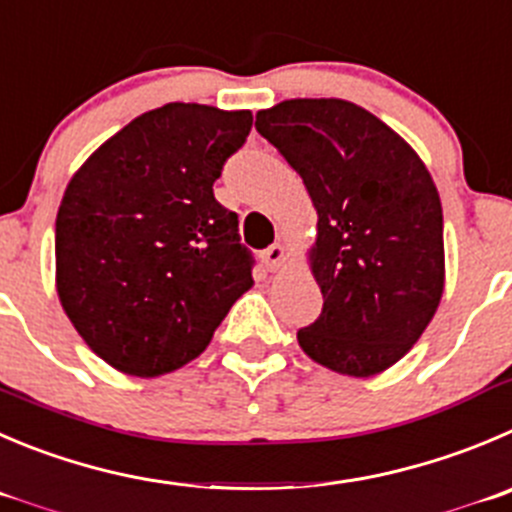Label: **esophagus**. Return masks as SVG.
<instances>
[{
    "mask_svg": "<svg viewBox=\"0 0 512 512\" xmlns=\"http://www.w3.org/2000/svg\"><path fill=\"white\" fill-rule=\"evenodd\" d=\"M284 246H281V243H274V246H269L264 251V264H266V269L269 271H279V266H281V261H284Z\"/></svg>",
    "mask_w": 512,
    "mask_h": 512,
    "instance_id": "34e87169",
    "label": "esophagus"
}]
</instances>
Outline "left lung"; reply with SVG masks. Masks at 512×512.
I'll use <instances>...</instances> for the list:
<instances>
[{
  "label": "left lung",
  "mask_w": 512,
  "mask_h": 512,
  "mask_svg": "<svg viewBox=\"0 0 512 512\" xmlns=\"http://www.w3.org/2000/svg\"><path fill=\"white\" fill-rule=\"evenodd\" d=\"M256 130L301 175L319 216L309 261L324 306L299 347L332 372H384L422 337L445 289L430 170L389 125L337 97L279 102Z\"/></svg>",
  "instance_id": "1"
}]
</instances>
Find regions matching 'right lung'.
Segmentation results:
<instances>
[{
  "label": "right lung",
  "mask_w": 512,
  "mask_h": 512,
  "mask_svg": "<svg viewBox=\"0 0 512 512\" xmlns=\"http://www.w3.org/2000/svg\"><path fill=\"white\" fill-rule=\"evenodd\" d=\"M251 123L248 110L168 102L105 140L67 183L57 294L110 367L133 377L180 369L251 289L238 216L213 196Z\"/></svg>",
  "instance_id": "add662e5"
}]
</instances>
